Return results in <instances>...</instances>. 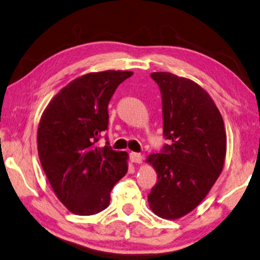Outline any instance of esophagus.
Masks as SVG:
<instances>
[{
	"instance_id": "34e87169",
	"label": "esophagus",
	"mask_w": 260,
	"mask_h": 260,
	"mask_svg": "<svg viewBox=\"0 0 260 260\" xmlns=\"http://www.w3.org/2000/svg\"><path fill=\"white\" fill-rule=\"evenodd\" d=\"M130 160L133 161V162H137V164H139V162H142V160H143V157H142V154H141V153H137V152H131V153H130Z\"/></svg>"
}]
</instances>
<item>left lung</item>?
Wrapping results in <instances>:
<instances>
[{
	"instance_id": "left-lung-1",
	"label": "left lung",
	"mask_w": 260,
	"mask_h": 260,
	"mask_svg": "<svg viewBox=\"0 0 260 260\" xmlns=\"http://www.w3.org/2000/svg\"><path fill=\"white\" fill-rule=\"evenodd\" d=\"M161 93L164 138L151 154L158 181L147 195L155 215L175 219L197 208L221 174L226 152L222 115L209 94L169 72L151 74Z\"/></svg>"
}]
</instances>
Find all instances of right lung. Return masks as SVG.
I'll use <instances>...</instances> for the list:
<instances>
[{
  "mask_svg": "<svg viewBox=\"0 0 260 260\" xmlns=\"http://www.w3.org/2000/svg\"><path fill=\"white\" fill-rule=\"evenodd\" d=\"M129 71H105L73 80L46 107L38 126V154L55 195L72 213L98 214L127 172L126 152L95 143L108 130V105ZM107 139V137H106Z\"/></svg>",
  "mask_w": 260,
  "mask_h": 260,
  "instance_id": "add662e5",
  "label": "right lung"
}]
</instances>
